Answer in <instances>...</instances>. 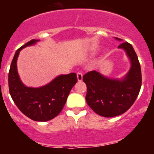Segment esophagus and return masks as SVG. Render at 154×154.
Segmentation results:
<instances>
[{"label":"esophagus","instance_id":"obj_1","mask_svg":"<svg viewBox=\"0 0 154 154\" xmlns=\"http://www.w3.org/2000/svg\"><path fill=\"white\" fill-rule=\"evenodd\" d=\"M82 72H77V79H78V81L79 82H82Z\"/></svg>","mask_w":154,"mask_h":154}]
</instances>
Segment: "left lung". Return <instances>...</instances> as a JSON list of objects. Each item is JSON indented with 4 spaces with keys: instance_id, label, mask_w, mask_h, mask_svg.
Returning a JSON list of instances; mask_svg holds the SVG:
<instances>
[{
    "instance_id": "left-lung-1",
    "label": "left lung",
    "mask_w": 154,
    "mask_h": 154,
    "mask_svg": "<svg viewBox=\"0 0 154 154\" xmlns=\"http://www.w3.org/2000/svg\"><path fill=\"white\" fill-rule=\"evenodd\" d=\"M116 39L121 41L118 38ZM118 48L125 50L131 62L130 69L123 79H109L96 71L83 75L87 86V104L96 113L104 117L126 112L137 99L142 84L140 65L133 46L123 42Z\"/></svg>"
}]
</instances>
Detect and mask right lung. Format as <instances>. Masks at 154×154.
Instances as JSON below:
<instances>
[{
  "label": "right lung",
  "instance_id": "obj_1",
  "mask_svg": "<svg viewBox=\"0 0 154 154\" xmlns=\"http://www.w3.org/2000/svg\"><path fill=\"white\" fill-rule=\"evenodd\" d=\"M39 40L32 39L16 51L8 74V86L14 103L24 115L32 120L45 122L60 113L71 89L77 82L75 73L61 75L44 86L27 87L22 83L17 70L19 52Z\"/></svg>",
  "mask_w": 154,
  "mask_h": 154
}]
</instances>
